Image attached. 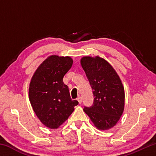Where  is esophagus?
Wrapping results in <instances>:
<instances>
[{"label":"esophagus","instance_id":"esophagus-1","mask_svg":"<svg viewBox=\"0 0 156 156\" xmlns=\"http://www.w3.org/2000/svg\"><path fill=\"white\" fill-rule=\"evenodd\" d=\"M77 100L79 102V104H81L82 103V98L81 97H78L77 98Z\"/></svg>","mask_w":156,"mask_h":156}]
</instances>
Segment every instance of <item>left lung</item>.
I'll list each match as a JSON object with an SVG mask.
<instances>
[{"label":"left lung","mask_w":156,"mask_h":156,"mask_svg":"<svg viewBox=\"0 0 156 156\" xmlns=\"http://www.w3.org/2000/svg\"><path fill=\"white\" fill-rule=\"evenodd\" d=\"M80 64L93 90L94 103L84 107L94 126L99 130L114 126L125 108V89L119 76L106 60L98 56H84Z\"/></svg>","instance_id":"obj_1"}]
</instances>
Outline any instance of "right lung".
I'll return each mask as SVG.
<instances>
[{
	"label": "right lung",
	"mask_w": 156,
	"mask_h": 156,
	"mask_svg": "<svg viewBox=\"0 0 156 156\" xmlns=\"http://www.w3.org/2000/svg\"><path fill=\"white\" fill-rule=\"evenodd\" d=\"M73 65L69 56L51 55L38 66L31 79L29 99L41 122L58 129L68 119L78 102L70 97L63 77Z\"/></svg>",
	"instance_id": "1"
}]
</instances>
